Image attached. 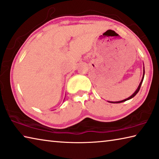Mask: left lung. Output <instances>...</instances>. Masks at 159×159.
<instances>
[{"mask_svg":"<svg viewBox=\"0 0 159 159\" xmlns=\"http://www.w3.org/2000/svg\"><path fill=\"white\" fill-rule=\"evenodd\" d=\"M143 77H144V67H143V77H142V80H141V82H140V84H139V86H138V88H137V89L136 90V91L133 93V94L131 95L130 97H129L128 98H127V99H125V100H121V101H117V102H110V101H109V102H110V103H120V102H125V101H126V100H129V99H131V98H134L136 95L137 94V93L139 92V89H140V88H141V85H142V82H143Z\"/></svg>","mask_w":159,"mask_h":159,"instance_id":"8db88e82","label":"left lung"}]
</instances>
